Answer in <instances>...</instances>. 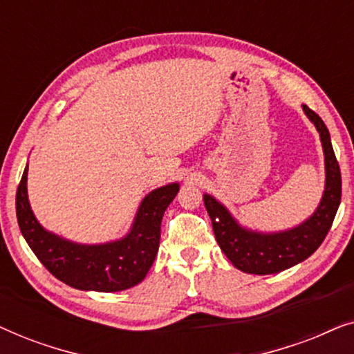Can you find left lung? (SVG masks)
I'll list each match as a JSON object with an SVG mask.
<instances>
[{
	"instance_id": "1",
	"label": "left lung",
	"mask_w": 354,
	"mask_h": 354,
	"mask_svg": "<svg viewBox=\"0 0 354 354\" xmlns=\"http://www.w3.org/2000/svg\"><path fill=\"white\" fill-rule=\"evenodd\" d=\"M301 108L319 132L326 164V187L321 203L306 221L282 232L268 234L251 230L241 225L214 196L207 193L203 195L217 243L230 263L241 272L256 275L277 274L308 259L326 239L340 206L342 176L332 148L330 133L324 120L314 111L306 104Z\"/></svg>"
}]
</instances>
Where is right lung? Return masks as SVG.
I'll return each instance as SVG.
<instances>
[{
	"label": "right lung",
	"mask_w": 354,
	"mask_h": 354,
	"mask_svg": "<svg viewBox=\"0 0 354 354\" xmlns=\"http://www.w3.org/2000/svg\"><path fill=\"white\" fill-rule=\"evenodd\" d=\"M27 174L28 164L16 193L17 222L28 246L56 279L86 292L111 293L135 287L147 277L158 254L164 211L178 193V182L143 198L122 239L85 245L62 239L37 221L27 195Z\"/></svg>",
	"instance_id": "add662e5"
}]
</instances>
